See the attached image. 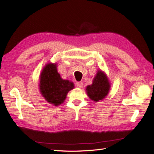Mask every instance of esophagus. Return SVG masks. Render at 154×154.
I'll return each mask as SVG.
<instances>
[{"instance_id": "esophagus-1", "label": "esophagus", "mask_w": 154, "mask_h": 154, "mask_svg": "<svg viewBox=\"0 0 154 154\" xmlns=\"http://www.w3.org/2000/svg\"><path fill=\"white\" fill-rule=\"evenodd\" d=\"M76 85L78 88H82L83 87V83L82 82H77L76 83Z\"/></svg>"}]
</instances>
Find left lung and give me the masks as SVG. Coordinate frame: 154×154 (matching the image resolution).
<instances>
[{
    "label": "left lung",
    "mask_w": 154,
    "mask_h": 154,
    "mask_svg": "<svg viewBox=\"0 0 154 154\" xmlns=\"http://www.w3.org/2000/svg\"><path fill=\"white\" fill-rule=\"evenodd\" d=\"M110 87V82L106 73L98 69L93 78L92 84L87 86L86 92L91 100L98 102L105 99L109 94Z\"/></svg>",
    "instance_id": "obj_1"
}]
</instances>
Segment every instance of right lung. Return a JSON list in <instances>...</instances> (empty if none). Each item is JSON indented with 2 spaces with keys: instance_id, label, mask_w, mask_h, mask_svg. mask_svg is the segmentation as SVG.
Returning a JSON list of instances; mask_svg holds the SVG:
<instances>
[{
  "instance_id": "1",
  "label": "right lung",
  "mask_w": 154,
  "mask_h": 154,
  "mask_svg": "<svg viewBox=\"0 0 154 154\" xmlns=\"http://www.w3.org/2000/svg\"><path fill=\"white\" fill-rule=\"evenodd\" d=\"M39 90L46 101L55 106L63 103L67 93L74 88L73 82L63 80L57 71V63L45 64L40 75Z\"/></svg>"
}]
</instances>
